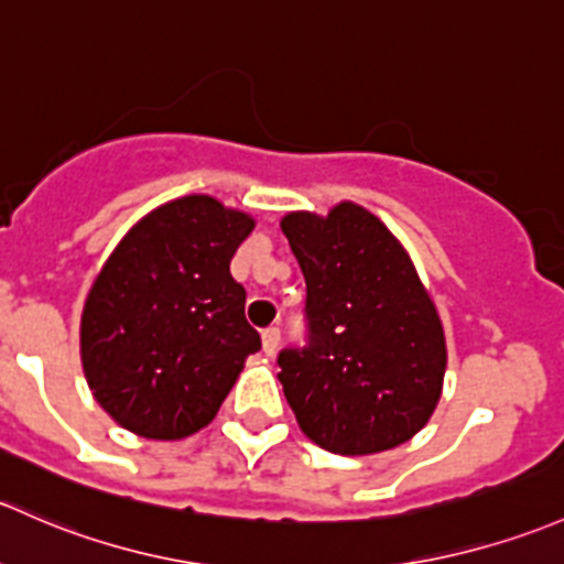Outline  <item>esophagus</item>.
<instances>
[{"label":"esophagus","mask_w":564,"mask_h":564,"mask_svg":"<svg viewBox=\"0 0 564 564\" xmlns=\"http://www.w3.org/2000/svg\"><path fill=\"white\" fill-rule=\"evenodd\" d=\"M278 343H281V329L267 327L262 332V351L267 354V357H272V354L278 351Z\"/></svg>","instance_id":"esophagus-1"}]
</instances>
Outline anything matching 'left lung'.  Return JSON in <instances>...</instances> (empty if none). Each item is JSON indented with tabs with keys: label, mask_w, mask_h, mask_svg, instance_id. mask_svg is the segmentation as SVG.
<instances>
[{
	"label": "left lung",
	"mask_w": 564,
	"mask_h": 564,
	"mask_svg": "<svg viewBox=\"0 0 564 564\" xmlns=\"http://www.w3.org/2000/svg\"><path fill=\"white\" fill-rule=\"evenodd\" d=\"M281 229L307 286V346L278 357L300 430L343 456L411 441L435 413L448 354L408 251L357 203L286 213Z\"/></svg>",
	"instance_id": "8db88e82"
}]
</instances>
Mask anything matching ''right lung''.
Instances as JSON below:
<instances>
[{
    "instance_id": "1",
    "label": "right lung",
    "mask_w": 564,
    "mask_h": 564,
    "mask_svg": "<svg viewBox=\"0 0 564 564\" xmlns=\"http://www.w3.org/2000/svg\"><path fill=\"white\" fill-rule=\"evenodd\" d=\"M257 221L207 194L159 205L121 237L80 316L94 400L123 430L181 441L216 419L262 348L229 264Z\"/></svg>"
}]
</instances>
